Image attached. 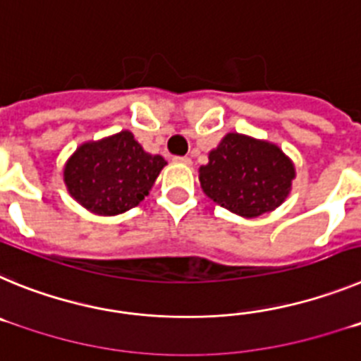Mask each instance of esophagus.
Here are the masks:
<instances>
[{"label": "esophagus", "instance_id": "34e87169", "mask_svg": "<svg viewBox=\"0 0 361 361\" xmlns=\"http://www.w3.org/2000/svg\"><path fill=\"white\" fill-rule=\"evenodd\" d=\"M175 164H184V166H190L191 164V159L190 157H173Z\"/></svg>", "mask_w": 361, "mask_h": 361}]
</instances>
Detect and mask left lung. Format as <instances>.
I'll use <instances>...</instances> for the list:
<instances>
[{
  "label": "left lung",
  "mask_w": 361,
  "mask_h": 361,
  "mask_svg": "<svg viewBox=\"0 0 361 361\" xmlns=\"http://www.w3.org/2000/svg\"><path fill=\"white\" fill-rule=\"evenodd\" d=\"M208 159L199 168L202 191L245 219L273 212L291 191L295 164L273 142L228 133Z\"/></svg>",
  "instance_id": "1"
}]
</instances>
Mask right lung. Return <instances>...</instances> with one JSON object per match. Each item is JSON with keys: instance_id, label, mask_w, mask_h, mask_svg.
Wrapping results in <instances>:
<instances>
[{"instance_id": "right-lung-1", "label": "right lung", "mask_w": 361, "mask_h": 361, "mask_svg": "<svg viewBox=\"0 0 361 361\" xmlns=\"http://www.w3.org/2000/svg\"><path fill=\"white\" fill-rule=\"evenodd\" d=\"M166 166L145 152L128 130L79 146L63 178L70 195L95 215H119L139 206Z\"/></svg>"}]
</instances>
